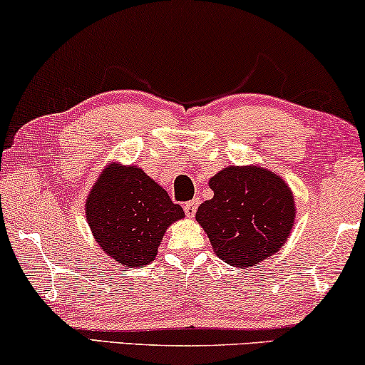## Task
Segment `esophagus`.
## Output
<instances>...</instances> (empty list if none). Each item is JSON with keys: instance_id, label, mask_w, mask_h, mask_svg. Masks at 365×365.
<instances>
[{"instance_id": "obj_1", "label": "esophagus", "mask_w": 365, "mask_h": 365, "mask_svg": "<svg viewBox=\"0 0 365 365\" xmlns=\"http://www.w3.org/2000/svg\"><path fill=\"white\" fill-rule=\"evenodd\" d=\"M199 204H201V199H199V197H194V199H191V201H187L186 204H184V211H186L187 217H194V214H196Z\"/></svg>"}]
</instances>
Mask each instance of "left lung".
Wrapping results in <instances>:
<instances>
[{"label":"left lung","instance_id":"1","mask_svg":"<svg viewBox=\"0 0 365 365\" xmlns=\"http://www.w3.org/2000/svg\"><path fill=\"white\" fill-rule=\"evenodd\" d=\"M212 199L196 221L216 256L237 269L254 267L279 252L296 221V199L276 173L256 166H227L209 179Z\"/></svg>","mask_w":365,"mask_h":365}]
</instances>
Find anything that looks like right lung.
<instances>
[{
    "label": "right lung",
    "mask_w": 365,
    "mask_h": 365,
    "mask_svg": "<svg viewBox=\"0 0 365 365\" xmlns=\"http://www.w3.org/2000/svg\"><path fill=\"white\" fill-rule=\"evenodd\" d=\"M86 221L98 246L124 267H144L173 222L184 217L166 189L141 168L108 163L84 204Z\"/></svg>",
    "instance_id": "right-lung-1"
}]
</instances>
